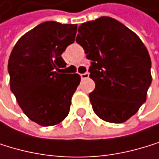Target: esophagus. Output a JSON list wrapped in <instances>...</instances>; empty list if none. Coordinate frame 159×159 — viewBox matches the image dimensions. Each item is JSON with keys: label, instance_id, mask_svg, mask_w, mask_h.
I'll use <instances>...</instances> for the list:
<instances>
[{"label": "esophagus", "instance_id": "obj_1", "mask_svg": "<svg viewBox=\"0 0 159 159\" xmlns=\"http://www.w3.org/2000/svg\"><path fill=\"white\" fill-rule=\"evenodd\" d=\"M80 78L81 80H85V79H88L89 78V73H83V74H80Z\"/></svg>", "mask_w": 159, "mask_h": 159}]
</instances>
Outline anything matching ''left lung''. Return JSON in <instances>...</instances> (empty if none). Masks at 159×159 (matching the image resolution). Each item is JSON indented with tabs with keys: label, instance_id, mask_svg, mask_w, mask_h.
<instances>
[{
	"label": "left lung",
	"instance_id": "left-lung-1",
	"mask_svg": "<svg viewBox=\"0 0 159 159\" xmlns=\"http://www.w3.org/2000/svg\"><path fill=\"white\" fill-rule=\"evenodd\" d=\"M77 43L91 60L89 94L93 110L102 120L126 122L146 102L152 82L148 50L136 34L111 17L102 16L79 27Z\"/></svg>",
	"mask_w": 159,
	"mask_h": 159
}]
</instances>
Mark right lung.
Here are the masks:
<instances>
[{
  "instance_id": "add662e5",
  "label": "right lung",
  "mask_w": 159,
  "mask_h": 159,
  "mask_svg": "<svg viewBox=\"0 0 159 159\" xmlns=\"http://www.w3.org/2000/svg\"><path fill=\"white\" fill-rule=\"evenodd\" d=\"M78 26L44 22L17 41L8 59L10 90L24 113L43 127L57 125L70 111L78 74H64L62 52L74 43Z\"/></svg>"
}]
</instances>
